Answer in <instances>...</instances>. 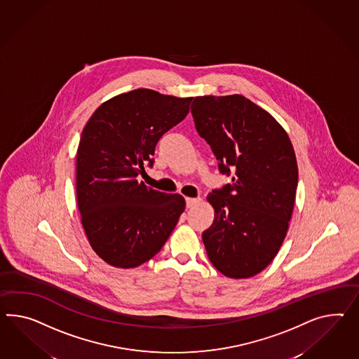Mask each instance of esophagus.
Wrapping results in <instances>:
<instances>
[{"mask_svg": "<svg viewBox=\"0 0 359 359\" xmlns=\"http://www.w3.org/2000/svg\"><path fill=\"white\" fill-rule=\"evenodd\" d=\"M199 202H201V198H186L187 208H191V207L196 205Z\"/></svg>", "mask_w": 359, "mask_h": 359, "instance_id": "1", "label": "esophagus"}]
</instances>
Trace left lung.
I'll use <instances>...</instances> for the list:
<instances>
[{
    "label": "left lung",
    "instance_id": "left-lung-1",
    "mask_svg": "<svg viewBox=\"0 0 359 359\" xmlns=\"http://www.w3.org/2000/svg\"><path fill=\"white\" fill-rule=\"evenodd\" d=\"M191 113L220 173H233L231 184L207 196L215 210L202 234L207 255L226 277L255 276L287 233L298 184L294 148L283 126L242 95L198 96Z\"/></svg>",
    "mask_w": 359,
    "mask_h": 359
}]
</instances>
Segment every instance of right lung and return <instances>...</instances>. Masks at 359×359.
Listing matches in <instances>:
<instances>
[{
    "mask_svg": "<svg viewBox=\"0 0 359 359\" xmlns=\"http://www.w3.org/2000/svg\"><path fill=\"white\" fill-rule=\"evenodd\" d=\"M193 97L138 88L93 111L76 151V201L93 251L117 268L155 257L184 211V196L139 182L158 139L184 120Z\"/></svg>",
    "mask_w": 359,
    "mask_h": 359,
    "instance_id": "obj_1",
    "label": "right lung"
}]
</instances>
